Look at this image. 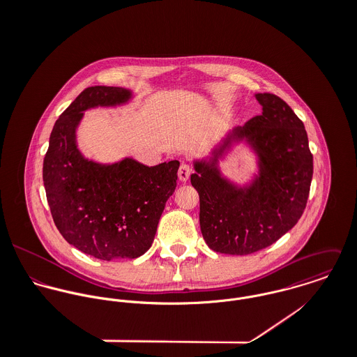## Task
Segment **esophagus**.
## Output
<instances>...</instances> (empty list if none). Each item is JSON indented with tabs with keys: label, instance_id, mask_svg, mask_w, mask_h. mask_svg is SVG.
Masks as SVG:
<instances>
[{
	"label": "esophagus",
	"instance_id": "esophagus-1",
	"mask_svg": "<svg viewBox=\"0 0 357 357\" xmlns=\"http://www.w3.org/2000/svg\"><path fill=\"white\" fill-rule=\"evenodd\" d=\"M191 173H192V166L187 162H181V165L178 167V178L181 181H187L190 178Z\"/></svg>",
	"mask_w": 357,
	"mask_h": 357
}]
</instances>
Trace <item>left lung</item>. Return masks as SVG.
<instances>
[{
    "label": "left lung",
    "instance_id": "obj_1",
    "mask_svg": "<svg viewBox=\"0 0 357 357\" xmlns=\"http://www.w3.org/2000/svg\"><path fill=\"white\" fill-rule=\"evenodd\" d=\"M262 114L235 135L259 155V177L241 190L220 177L214 165L195 163L191 184L199 194V222L207 246L224 255L262 250L301 218L313 174V156L303 121L272 93H257Z\"/></svg>",
    "mask_w": 357,
    "mask_h": 357
}]
</instances>
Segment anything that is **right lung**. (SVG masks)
<instances>
[{"mask_svg": "<svg viewBox=\"0 0 357 357\" xmlns=\"http://www.w3.org/2000/svg\"><path fill=\"white\" fill-rule=\"evenodd\" d=\"M130 92L89 86L56 121L43 178L54 225L85 255L111 261L137 258L153 245L166 201L177 185L178 160L146 166L126 158L114 165L85 159L75 144L82 111L125 102Z\"/></svg>", "mask_w": 357, "mask_h": 357, "instance_id": "1", "label": "right lung"}]
</instances>
